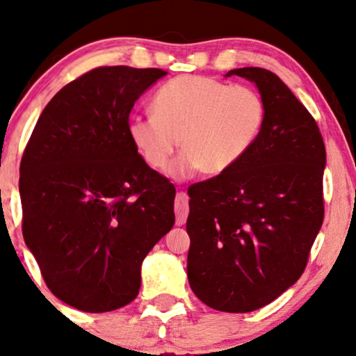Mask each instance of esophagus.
I'll use <instances>...</instances> for the list:
<instances>
[{"mask_svg": "<svg viewBox=\"0 0 356 356\" xmlns=\"http://www.w3.org/2000/svg\"><path fill=\"white\" fill-rule=\"evenodd\" d=\"M188 195L185 192H179L176 196V204H174V211H176V224L184 225L188 216Z\"/></svg>", "mask_w": 356, "mask_h": 356, "instance_id": "1", "label": "esophagus"}]
</instances>
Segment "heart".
<instances>
[{
    "mask_svg": "<svg viewBox=\"0 0 356 356\" xmlns=\"http://www.w3.org/2000/svg\"><path fill=\"white\" fill-rule=\"evenodd\" d=\"M153 115L136 116L127 134L148 166L161 171L177 150L184 155L171 166L176 177L193 171L219 176L245 158L264 129L267 105L249 86L219 79L182 75L169 79L152 99Z\"/></svg>",
    "mask_w": 356,
    "mask_h": 356,
    "instance_id": "obj_1",
    "label": "heart"
}]
</instances>
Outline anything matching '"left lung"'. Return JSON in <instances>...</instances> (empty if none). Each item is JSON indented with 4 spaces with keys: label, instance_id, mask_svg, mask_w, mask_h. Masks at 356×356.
I'll use <instances>...</instances> for the list:
<instances>
[{
    "label": "left lung",
    "instance_id": "obj_1",
    "mask_svg": "<svg viewBox=\"0 0 356 356\" xmlns=\"http://www.w3.org/2000/svg\"><path fill=\"white\" fill-rule=\"evenodd\" d=\"M267 105L251 152L229 171L188 187V283L229 314L262 309L304 273L325 219L326 148L310 111L270 70H230Z\"/></svg>",
    "mask_w": 356,
    "mask_h": 356
}]
</instances>
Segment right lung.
Masks as SVG:
<instances>
[{
	"mask_svg": "<svg viewBox=\"0 0 356 356\" xmlns=\"http://www.w3.org/2000/svg\"><path fill=\"white\" fill-rule=\"evenodd\" d=\"M160 68L97 67L42 110L20 161L22 233L47 288L78 310L121 309L140 265L174 225L176 187L127 134L134 102Z\"/></svg>",
	"mask_w": 356,
	"mask_h": 356,
	"instance_id": "add662e5",
	"label": "right lung"
}]
</instances>
